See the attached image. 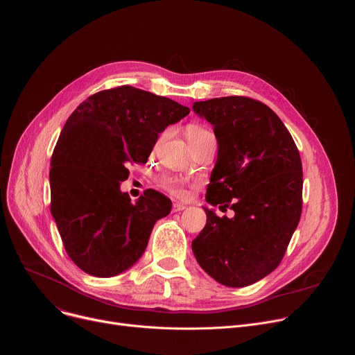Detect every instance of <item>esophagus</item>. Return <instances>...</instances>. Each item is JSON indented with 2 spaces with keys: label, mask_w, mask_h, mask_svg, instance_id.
<instances>
[{
  "label": "esophagus",
  "mask_w": 355,
  "mask_h": 355,
  "mask_svg": "<svg viewBox=\"0 0 355 355\" xmlns=\"http://www.w3.org/2000/svg\"><path fill=\"white\" fill-rule=\"evenodd\" d=\"M187 207L184 204H181V202H175V204L173 205V212H181L184 211Z\"/></svg>",
  "instance_id": "34e87169"
}]
</instances>
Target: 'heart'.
<instances>
[{
	"label": "heart",
	"mask_w": 355,
	"mask_h": 355,
	"mask_svg": "<svg viewBox=\"0 0 355 355\" xmlns=\"http://www.w3.org/2000/svg\"><path fill=\"white\" fill-rule=\"evenodd\" d=\"M200 132H205V129H200V128H191V129H188V132H187V137H189V136H193V135H198V133H200ZM164 185L173 192V193H175V195H178V196H187L188 195V192H187V189H185V187H184V184L182 182H180V181H177V180H171V178H166L164 180Z\"/></svg>",
	"instance_id": "b5f03b06"
}]
</instances>
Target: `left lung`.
Segmentation results:
<instances>
[{
	"instance_id": "left-lung-1",
	"label": "left lung",
	"mask_w": 355,
	"mask_h": 355,
	"mask_svg": "<svg viewBox=\"0 0 355 355\" xmlns=\"http://www.w3.org/2000/svg\"><path fill=\"white\" fill-rule=\"evenodd\" d=\"M218 140L207 202L225 204L233 218L202 207L207 225L192 240L193 256L222 285L254 284L281 263L302 212V163L296 144L277 114L245 96L193 103ZM220 208V207H219Z\"/></svg>"
}]
</instances>
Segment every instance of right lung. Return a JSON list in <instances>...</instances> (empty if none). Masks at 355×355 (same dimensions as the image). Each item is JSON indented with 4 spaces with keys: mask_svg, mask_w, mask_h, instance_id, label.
Masks as SVG:
<instances>
[{
    "mask_svg": "<svg viewBox=\"0 0 355 355\" xmlns=\"http://www.w3.org/2000/svg\"><path fill=\"white\" fill-rule=\"evenodd\" d=\"M189 114L175 101L122 85L96 92L67 119L50 170L52 216L70 259L110 278L133 267L171 200L151 189L121 191L129 163H146L159 135Z\"/></svg>",
    "mask_w": 355,
    "mask_h": 355,
    "instance_id": "right-lung-1",
    "label": "right lung"
}]
</instances>
